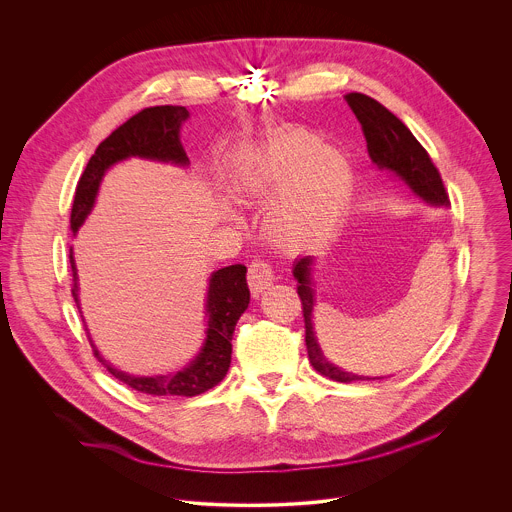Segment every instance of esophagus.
<instances>
[{"mask_svg":"<svg viewBox=\"0 0 512 512\" xmlns=\"http://www.w3.org/2000/svg\"><path fill=\"white\" fill-rule=\"evenodd\" d=\"M273 273H275L273 267L267 261H263V259H255L249 265L247 279H249V287L253 291V296H259L263 289H267V285H271V281L275 277Z\"/></svg>","mask_w":512,"mask_h":512,"instance_id":"34e87169","label":"esophagus"}]
</instances>
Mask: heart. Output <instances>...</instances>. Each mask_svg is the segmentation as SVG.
I'll list each match as a JSON object with an SVG mask.
<instances>
[{"label":"heart","instance_id":"1","mask_svg":"<svg viewBox=\"0 0 512 512\" xmlns=\"http://www.w3.org/2000/svg\"><path fill=\"white\" fill-rule=\"evenodd\" d=\"M249 188L255 194L277 190L267 229L287 247L326 239L344 218L352 196V170L346 158L304 129H287L257 154Z\"/></svg>","mask_w":512,"mask_h":512}]
</instances>
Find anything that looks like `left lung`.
I'll return each instance as SVG.
<instances>
[{
    "mask_svg": "<svg viewBox=\"0 0 512 512\" xmlns=\"http://www.w3.org/2000/svg\"><path fill=\"white\" fill-rule=\"evenodd\" d=\"M348 107L356 115L358 123L362 125L364 139H367V150L373 164L379 170H389L399 176L421 200L433 206H448L450 198L444 188L442 176L433 166L429 154L423 145L415 139V135L407 129V125L395 117L387 107L379 101L362 95V93H348L346 97ZM312 263L314 257H302L294 265V277L298 279V296L302 300L304 324H306V346L308 358L312 367L322 375L338 383H352V381H371V377H360L342 371L336 364H332L314 334L312 324V310H314V289H312Z\"/></svg>",
    "mask_w": 512,
    "mask_h": 512,
    "instance_id": "8db88e82",
    "label": "left lung"
}]
</instances>
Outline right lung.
I'll return each mask as SVG.
<instances>
[{
    "label": "right lung",
    "instance_id": "obj_1",
    "mask_svg": "<svg viewBox=\"0 0 512 512\" xmlns=\"http://www.w3.org/2000/svg\"><path fill=\"white\" fill-rule=\"evenodd\" d=\"M188 119L186 107L178 105H160L148 107L119 125L91 156L75 192V202L70 210V231L77 233L85 218L91 214L99 184L105 172L127 158H145L170 162L178 166H188V156L180 141V127ZM70 269H72V298L79 306V277L75 257L70 249ZM249 285H247V267L245 265H229L218 269L210 275L208 296H206V316L208 328L200 354L188 364L186 369L172 375H156V377H135L115 367L99 354L91 336L89 342L93 346V354L105 364L107 371L125 383L127 387L145 393V395H178V397H194L200 395L214 385L221 383L231 367L233 352V332L241 318V314L249 306ZM89 334V332H87Z\"/></svg>",
    "mask_w": 512,
    "mask_h": 512
}]
</instances>
